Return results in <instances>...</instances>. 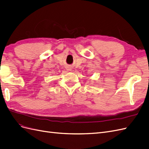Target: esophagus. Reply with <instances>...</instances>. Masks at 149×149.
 Segmentation results:
<instances>
[{"label":"esophagus","instance_id":"esophagus-1","mask_svg":"<svg viewBox=\"0 0 149 149\" xmlns=\"http://www.w3.org/2000/svg\"><path fill=\"white\" fill-rule=\"evenodd\" d=\"M67 70H68V71H70L72 69H71V68H68V67H67Z\"/></svg>","mask_w":149,"mask_h":149}]
</instances>
